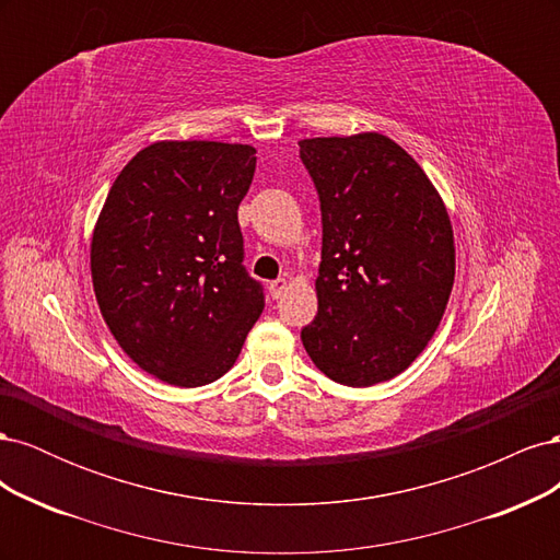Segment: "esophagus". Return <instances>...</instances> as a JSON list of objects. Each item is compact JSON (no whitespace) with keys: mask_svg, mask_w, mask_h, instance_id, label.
Masks as SVG:
<instances>
[{"mask_svg":"<svg viewBox=\"0 0 560 560\" xmlns=\"http://www.w3.org/2000/svg\"><path fill=\"white\" fill-rule=\"evenodd\" d=\"M268 292H270V296H273L276 301L282 299L284 292H287V280H273V282L268 284Z\"/></svg>","mask_w":560,"mask_h":560,"instance_id":"1","label":"esophagus"}]
</instances>
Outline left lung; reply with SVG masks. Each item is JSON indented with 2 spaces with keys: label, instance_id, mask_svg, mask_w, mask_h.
Returning <instances> with one entry per match:
<instances>
[{
  "label": "left lung",
  "instance_id": "left-lung-1",
  "mask_svg": "<svg viewBox=\"0 0 560 560\" xmlns=\"http://www.w3.org/2000/svg\"><path fill=\"white\" fill-rule=\"evenodd\" d=\"M299 147L322 210L317 315L301 329L303 348L341 385L395 378L446 311L455 280L448 210L413 156L381 132Z\"/></svg>",
  "mask_w": 560,
  "mask_h": 560
}]
</instances>
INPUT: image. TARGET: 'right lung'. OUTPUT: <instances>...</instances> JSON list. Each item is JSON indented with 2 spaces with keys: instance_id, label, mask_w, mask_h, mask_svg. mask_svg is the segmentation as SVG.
<instances>
[{
  "instance_id": "1",
  "label": "right lung",
  "mask_w": 560,
  "mask_h": 560,
  "mask_svg": "<svg viewBox=\"0 0 560 560\" xmlns=\"http://www.w3.org/2000/svg\"><path fill=\"white\" fill-rule=\"evenodd\" d=\"M254 154L249 144L154 142L118 173L100 210L91 241L100 313L128 358L167 385L222 378L264 311L238 226Z\"/></svg>"
}]
</instances>
